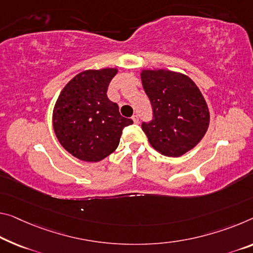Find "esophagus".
<instances>
[{
	"label": "esophagus",
	"mask_w": 253,
	"mask_h": 253,
	"mask_svg": "<svg viewBox=\"0 0 253 253\" xmlns=\"http://www.w3.org/2000/svg\"><path fill=\"white\" fill-rule=\"evenodd\" d=\"M131 119H132V121H133L134 123H139V116L138 115H133Z\"/></svg>",
	"instance_id": "1"
}]
</instances>
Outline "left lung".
I'll return each mask as SVG.
<instances>
[{
	"label": "left lung",
	"mask_w": 253,
	"mask_h": 253,
	"mask_svg": "<svg viewBox=\"0 0 253 253\" xmlns=\"http://www.w3.org/2000/svg\"><path fill=\"white\" fill-rule=\"evenodd\" d=\"M141 83L153 106V120L142 130L155 150L178 157L194 148L207 132L209 110L188 76L169 70H142Z\"/></svg>",
	"instance_id": "left-lung-1"
}]
</instances>
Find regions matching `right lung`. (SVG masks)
<instances>
[{
    "label": "right lung",
    "mask_w": 253,
    "mask_h": 253,
    "mask_svg": "<svg viewBox=\"0 0 253 253\" xmlns=\"http://www.w3.org/2000/svg\"><path fill=\"white\" fill-rule=\"evenodd\" d=\"M116 68L86 70L62 89L53 110V127L63 148L84 162H99L118 148L124 127L133 123L107 98Z\"/></svg>",
    "instance_id": "obj_1"
}]
</instances>
